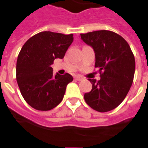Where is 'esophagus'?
<instances>
[{
  "instance_id": "1",
  "label": "esophagus",
  "mask_w": 148,
  "mask_h": 148,
  "mask_svg": "<svg viewBox=\"0 0 148 148\" xmlns=\"http://www.w3.org/2000/svg\"><path fill=\"white\" fill-rule=\"evenodd\" d=\"M83 79H84V78H83V76H80V75H76V76H75V80L81 81V80H83Z\"/></svg>"
}]
</instances>
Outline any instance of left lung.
I'll use <instances>...</instances> for the list:
<instances>
[{"label":"left lung","mask_w":148,"mask_h":148,"mask_svg":"<svg viewBox=\"0 0 148 148\" xmlns=\"http://www.w3.org/2000/svg\"><path fill=\"white\" fill-rule=\"evenodd\" d=\"M80 36L94 49L95 68L101 75L100 80L89 79L92 90L84 94L85 101L97 112H109L123 102L132 86L134 55L125 39L112 31H94Z\"/></svg>","instance_id":"obj_1"}]
</instances>
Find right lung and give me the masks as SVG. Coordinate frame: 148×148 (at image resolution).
Segmentation results:
<instances>
[{
	"label": "right lung",
	"mask_w": 148,
	"mask_h": 148,
	"mask_svg": "<svg viewBox=\"0 0 148 148\" xmlns=\"http://www.w3.org/2000/svg\"><path fill=\"white\" fill-rule=\"evenodd\" d=\"M73 41V34L40 32L23 45L16 63V79L23 98L31 107L49 111L61 103L68 83L69 73L53 74L54 59H62Z\"/></svg>",
	"instance_id": "right-lung-1"
}]
</instances>
